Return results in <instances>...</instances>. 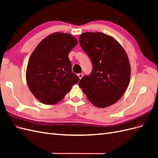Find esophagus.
Here are the masks:
<instances>
[{
	"instance_id": "34e87169",
	"label": "esophagus",
	"mask_w": 158,
	"mask_h": 158,
	"mask_svg": "<svg viewBox=\"0 0 158 158\" xmlns=\"http://www.w3.org/2000/svg\"><path fill=\"white\" fill-rule=\"evenodd\" d=\"M78 77H79V78H80V79H81V78H82L83 77V74H82V73H80V74H78Z\"/></svg>"
}]
</instances>
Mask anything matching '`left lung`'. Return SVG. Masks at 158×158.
Masks as SVG:
<instances>
[{
	"label": "left lung",
	"instance_id": "1",
	"mask_svg": "<svg viewBox=\"0 0 158 158\" xmlns=\"http://www.w3.org/2000/svg\"><path fill=\"white\" fill-rule=\"evenodd\" d=\"M80 44L93 67L90 74L80 80L79 86L96 107L116 103L130 80V65L124 49L114 38L102 32L82 34Z\"/></svg>",
	"mask_w": 158,
	"mask_h": 158
}]
</instances>
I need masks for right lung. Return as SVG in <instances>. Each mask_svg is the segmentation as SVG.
Segmentation results:
<instances>
[{
  "label": "right lung",
  "mask_w": 158,
  "mask_h": 158,
  "mask_svg": "<svg viewBox=\"0 0 158 158\" xmlns=\"http://www.w3.org/2000/svg\"><path fill=\"white\" fill-rule=\"evenodd\" d=\"M78 41L70 35L56 32L42 40L33 51L27 69V82L36 99L44 104L61 101L80 78L72 72L69 54Z\"/></svg>",
  "instance_id": "add662e5"
}]
</instances>
